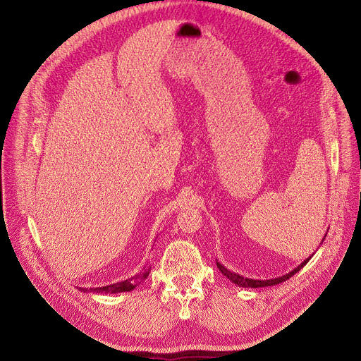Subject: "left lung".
Returning <instances> with one entry per match:
<instances>
[{
  "instance_id": "1",
  "label": "left lung",
  "mask_w": 361,
  "mask_h": 361,
  "mask_svg": "<svg viewBox=\"0 0 361 361\" xmlns=\"http://www.w3.org/2000/svg\"><path fill=\"white\" fill-rule=\"evenodd\" d=\"M328 234V233H326ZM326 234H325V237H326ZM325 237H324V240H325ZM324 240H322V243H324ZM320 243V244H322ZM314 255V253H313ZM313 255L312 256H309L305 262H301L297 268H294L291 272H288V274H286V275H282V276H278V278H272V279H253V278H245V276H243V275H240V274H235V272H233V271H230V269H226L224 264L219 262V260H216V267H218V269L221 271V274L224 275V276H226L228 278L230 281H233L237 287H241V288H262V287H272V286H276V283H281V282H283V281H287V279H290L293 275H295L300 269H302L305 268V264H307V262L313 257Z\"/></svg>"
}]
</instances>
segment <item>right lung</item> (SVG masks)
Wrapping results in <instances>:
<instances>
[{
    "instance_id": "right-lung-1",
    "label": "right lung",
    "mask_w": 361,
    "mask_h": 361,
    "mask_svg": "<svg viewBox=\"0 0 361 361\" xmlns=\"http://www.w3.org/2000/svg\"><path fill=\"white\" fill-rule=\"evenodd\" d=\"M149 275V268H143L140 274L135 275L133 278H128L126 281L121 282H116V283H111V286H105V287H98V288H82L80 291L83 293H97V294H117V293H127V291H133L135 290L139 283L146 279Z\"/></svg>"
}]
</instances>
